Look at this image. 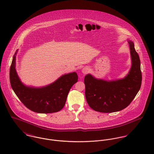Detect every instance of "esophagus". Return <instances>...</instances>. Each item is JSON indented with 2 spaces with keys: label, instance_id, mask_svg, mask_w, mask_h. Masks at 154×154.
Segmentation results:
<instances>
[{
  "label": "esophagus",
  "instance_id": "obj_1",
  "mask_svg": "<svg viewBox=\"0 0 154 154\" xmlns=\"http://www.w3.org/2000/svg\"><path fill=\"white\" fill-rule=\"evenodd\" d=\"M89 69L88 67H84L82 69V72L83 74H87V73L89 72Z\"/></svg>",
  "mask_w": 154,
  "mask_h": 154
}]
</instances>
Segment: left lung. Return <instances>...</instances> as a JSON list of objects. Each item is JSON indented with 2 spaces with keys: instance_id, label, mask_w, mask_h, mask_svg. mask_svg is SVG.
<instances>
[{
  "instance_id": "obj_1",
  "label": "left lung",
  "mask_w": 154,
  "mask_h": 154,
  "mask_svg": "<svg viewBox=\"0 0 154 154\" xmlns=\"http://www.w3.org/2000/svg\"><path fill=\"white\" fill-rule=\"evenodd\" d=\"M131 67L123 78L104 80L90 73L85 75V97L89 106L101 112H112L127 107L139 92L142 84L140 62L133 42L128 40Z\"/></svg>"
}]
</instances>
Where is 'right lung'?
<instances>
[{"label": "right lung", "mask_w": 154, "mask_h": 154, "mask_svg": "<svg viewBox=\"0 0 154 154\" xmlns=\"http://www.w3.org/2000/svg\"><path fill=\"white\" fill-rule=\"evenodd\" d=\"M18 51V49L13 56L9 76L11 87L18 98L28 109L35 112L52 113L62 110L70 88L78 82L76 72L64 74L43 87L27 86L21 81L16 70Z\"/></svg>", "instance_id": "add662e5"}]
</instances>
